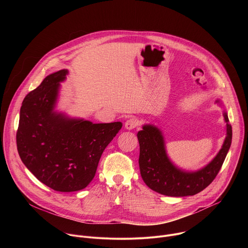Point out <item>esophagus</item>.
Instances as JSON below:
<instances>
[{
	"label": "esophagus",
	"instance_id": "1",
	"mask_svg": "<svg viewBox=\"0 0 248 248\" xmlns=\"http://www.w3.org/2000/svg\"><path fill=\"white\" fill-rule=\"evenodd\" d=\"M137 124H138V121H137L136 119H134V118H130V119H128V120L124 123V127H125V129H127V130H131V129H133L134 127H136Z\"/></svg>",
	"mask_w": 248,
	"mask_h": 248
}]
</instances>
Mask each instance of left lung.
I'll return each mask as SVG.
<instances>
[{"label":"left lung","instance_id":"1","mask_svg":"<svg viewBox=\"0 0 248 248\" xmlns=\"http://www.w3.org/2000/svg\"><path fill=\"white\" fill-rule=\"evenodd\" d=\"M225 108L220 99L215 101ZM226 137L217 155L206 166L196 170H185L175 165L167 153L163 131L155 124H146L137 132L139 141V168L143 182L152 190L167 196L194 195L206 188L218 174L232 144V125L228 113L223 111Z\"/></svg>","mask_w":248,"mask_h":248}]
</instances>
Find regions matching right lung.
Returning a JSON list of instances; mask_svg holds the SVG:
<instances>
[{
	"instance_id": "obj_1",
	"label": "right lung",
	"mask_w": 248,
	"mask_h": 248,
	"mask_svg": "<svg viewBox=\"0 0 248 248\" xmlns=\"http://www.w3.org/2000/svg\"><path fill=\"white\" fill-rule=\"evenodd\" d=\"M67 69L49 75L24 98L16 132L19 157L45 186L61 192L85 188L121 122L93 124L56 110Z\"/></svg>"
}]
</instances>
